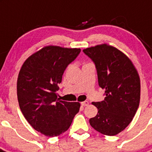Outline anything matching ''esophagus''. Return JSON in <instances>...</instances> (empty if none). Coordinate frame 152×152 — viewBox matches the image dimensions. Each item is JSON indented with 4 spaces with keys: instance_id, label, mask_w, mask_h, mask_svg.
<instances>
[{
    "instance_id": "1",
    "label": "esophagus",
    "mask_w": 152,
    "mask_h": 152,
    "mask_svg": "<svg viewBox=\"0 0 152 152\" xmlns=\"http://www.w3.org/2000/svg\"><path fill=\"white\" fill-rule=\"evenodd\" d=\"M81 105L82 106H87V105H88V101H85V102H81Z\"/></svg>"
}]
</instances>
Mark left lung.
Wrapping results in <instances>:
<instances>
[{
	"label": "left lung",
	"instance_id": "left-lung-1",
	"mask_svg": "<svg viewBox=\"0 0 152 152\" xmlns=\"http://www.w3.org/2000/svg\"><path fill=\"white\" fill-rule=\"evenodd\" d=\"M83 51L95 64L98 85L105 90L104 101L92 102L98 111L89 122L102 134L116 135L130 124L139 106L141 84L138 71L124 53L107 44Z\"/></svg>",
	"mask_w": 152,
	"mask_h": 152
}]
</instances>
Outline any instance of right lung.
<instances>
[{
	"label": "right lung",
	"mask_w": 152,
	"mask_h": 152,
	"mask_svg": "<svg viewBox=\"0 0 152 152\" xmlns=\"http://www.w3.org/2000/svg\"><path fill=\"white\" fill-rule=\"evenodd\" d=\"M80 48L46 46L24 62L17 82L20 111L33 128L55 137L69 128L80 109L79 102L60 101L58 84L66 67L77 58Z\"/></svg>",
	"instance_id": "add662e5"
}]
</instances>
